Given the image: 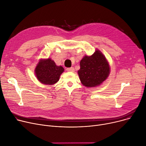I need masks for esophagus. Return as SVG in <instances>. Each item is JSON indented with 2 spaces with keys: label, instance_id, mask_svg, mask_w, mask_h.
<instances>
[{
  "label": "esophagus",
  "instance_id": "obj_1",
  "mask_svg": "<svg viewBox=\"0 0 146 146\" xmlns=\"http://www.w3.org/2000/svg\"><path fill=\"white\" fill-rule=\"evenodd\" d=\"M66 71L68 72H74V68L73 67L68 68H66Z\"/></svg>",
  "mask_w": 146,
  "mask_h": 146
}]
</instances>
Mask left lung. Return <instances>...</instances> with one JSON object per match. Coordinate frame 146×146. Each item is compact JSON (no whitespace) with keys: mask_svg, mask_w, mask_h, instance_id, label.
I'll return each instance as SVG.
<instances>
[{"mask_svg":"<svg viewBox=\"0 0 146 146\" xmlns=\"http://www.w3.org/2000/svg\"><path fill=\"white\" fill-rule=\"evenodd\" d=\"M110 71V65L105 56L97 49L91 56L85 55L81 60L78 74L83 85L96 87L106 80Z\"/></svg>","mask_w":146,"mask_h":146,"instance_id":"left-lung-1","label":"left lung"}]
</instances>
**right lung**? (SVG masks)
<instances>
[{"mask_svg": "<svg viewBox=\"0 0 146 146\" xmlns=\"http://www.w3.org/2000/svg\"><path fill=\"white\" fill-rule=\"evenodd\" d=\"M64 71V68L57 66L50 58L40 59L35 69L38 81L45 85H53L56 83Z\"/></svg>", "mask_w": 146, "mask_h": 146, "instance_id": "right-lung-1", "label": "right lung"}]
</instances>
